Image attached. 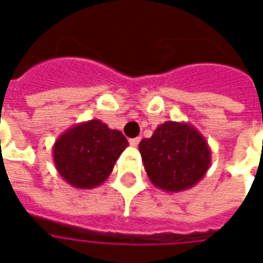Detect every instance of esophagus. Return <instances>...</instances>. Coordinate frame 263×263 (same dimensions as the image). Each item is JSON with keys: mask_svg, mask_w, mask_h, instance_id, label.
Here are the masks:
<instances>
[{"mask_svg": "<svg viewBox=\"0 0 263 263\" xmlns=\"http://www.w3.org/2000/svg\"><path fill=\"white\" fill-rule=\"evenodd\" d=\"M139 141H141V138H132V139H129V145H131V146H134V148H137Z\"/></svg>", "mask_w": 263, "mask_h": 263, "instance_id": "1", "label": "esophagus"}]
</instances>
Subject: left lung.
Wrapping results in <instances>:
<instances>
[{"label": "left lung", "mask_w": 263, "mask_h": 263, "mask_svg": "<svg viewBox=\"0 0 263 263\" xmlns=\"http://www.w3.org/2000/svg\"><path fill=\"white\" fill-rule=\"evenodd\" d=\"M145 171L155 187L179 193L196 186L211 165L203 134L189 122L166 121L139 143Z\"/></svg>", "instance_id": "8db88e82"}]
</instances>
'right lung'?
<instances>
[{
  "instance_id": "1",
  "label": "right lung",
  "mask_w": 263,
  "mask_h": 263,
  "mask_svg": "<svg viewBox=\"0 0 263 263\" xmlns=\"http://www.w3.org/2000/svg\"><path fill=\"white\" fill-rule=\"evenodd\" d=\"M128 145L122 132L109 129L103 121L80 122L56 139L54 166L70 186L94 189L108 179Z\"/></svg>"
}]
</instances>
